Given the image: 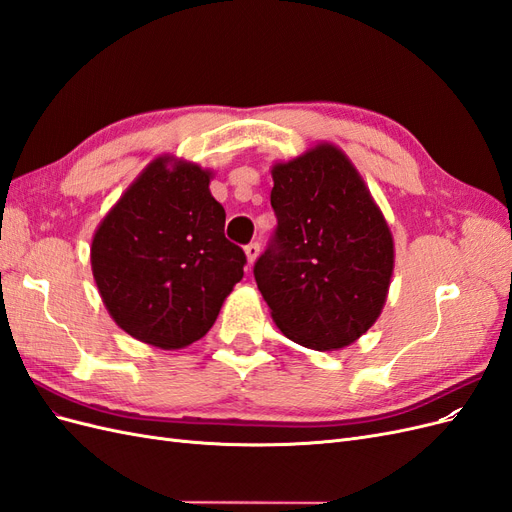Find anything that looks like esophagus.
I'll return each instance as SVG.
<instances>
[{
  "mask_svg": "<svg viewBox=\"0 0 512 512\" xmlns=\"http://www.w3.org/2000/svg\"><path fill=\"white\" fill-rule=\"evenodd\" d=\"M258 254H260V245H258V243L245 245V256H247V262H250V265H254L256 258H258Z\"/></svg>",
  "mask_w": 512,
  "mask_h": 512,
  "instance_id": "34e87169",
  "label": "esophagus"
}]
</instances>
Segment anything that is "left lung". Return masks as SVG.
I'll return each mask as SVG.
<instances>
[{
  "instance_id": "left-lung-1",
  "label": "left lung",
  "mask_w": 512,
  "mask_h": 512,
  "mask_svg": "<svg viewBox=\"0 0 512 512\" xmlns=\"http://www.w3.org/2000/svg\"><path fill=\"white\" fill-rule=\"evenodd\" d=\"M275 235L254 265L258 290L288 339L312 350L356 342L382 312L393 235L359 170L320 143L275 164Z\"/></svg>"
}]
</instances>
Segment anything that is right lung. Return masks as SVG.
I'll use <instances>...</instances> for the list:
<instances>
[{
  "label": "right lung",
  "instance_id": "1",
  "mask_svg": "<svg viewBox=\"0 0 512 512\" xmlns=\"http://www.w3.org/2000/svg\"><path fill=\"white\" fill-rule=\"evenodd\" d=\"M211 170L153 160L100 222L91 271L108 314L138 342L179 350L207 335L245 254L224 237Z\"/></svg>",
  "mask_w": 512,
  "mask_h": 512
}]
</instances>
